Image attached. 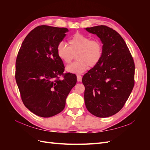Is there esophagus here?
<instances>
[{
  "label": "esophagus",
  "instance_id": "obj_1",
  "mask_svg": "<svg viewBox=\"0 0 150 150\" xmlns=\"http://www.w3.org/2000/svg\"><path fill=\"white\" fill-rule=\"evenodd\" d=\"M82 80V77H81V75H78L77 76V81H78V82H80Z\"/></svg>",
  "mask_w": 150,
  "mask_h": 150
}]
</instances>
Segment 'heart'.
Listing matches in <instances>:
<instances>
[{
    "mask_svg": "<svg viewBox=\"0 0 150 150\" xmlns=\"http://www.w3.org/2000/svg\"><path fill=\"white\" fill-rule=\"evenodd\" d=\"M69 46L64 42L58 44L56 48L57 56L66 64H69L76 53L77 61L66 68L67 71L81 74L87 70L89 66L95 67L101 61L103 56V45L97 39H91L88 35L76 33L68 40Z\"/></svg>",
    "mask_w": 150,
    "mask_h": 150,
    "instance_id": "b5f03b06",
    "label": "heart"
}]
</instances>
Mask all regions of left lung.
Masks as SVG:
<instances>
[{
    "instance_id": "left-lung-1",
    "label": "left lung",
    "mask_w": 150,
    "mask_h": 150,
    "mask_svg": "<svg viewBox=\"0 0 150 150\" xmlns=\"http://www.w3.org/2000/svg\"><path fill=\"white\" fill-rule=\"evenodd\" d=\"M103 43L98 64L82 79L87 110L99 117L115 115L124 106L134 85V62L124 39L106 25L87 28Z\"/></svg>"
}]
</instances>
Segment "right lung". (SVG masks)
<instances>
[{
  "instance_id": "right-lung-1",
  "label": "right lung",
  "mask_w": 150,
  "mask_h": 150,
  "mask_svg": "<svg viewBox=\"0 0 150 150\" xmlns=\"http://www.w3.org/2000/svg\"><path fill=\"white\" fill-rule=\"evenodd\" d=\"M68 31L38 26L26 36L17 54L15 77L22 101L40 117L55 116L64 110L67 95L77 82L76 74L63 73L65 67L56 52Z\"/></svg>"
}]
</instances>
